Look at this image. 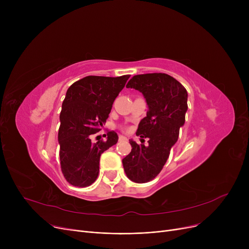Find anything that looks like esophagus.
I'll return each mask as SVG.
<instances>
[{"mask_svg":"<svg viewBox=\"0 0 249 249\" xmlns=\"http://www.w3.org/2000/svg\"><path fill=\"white\" fill-rule=\"evenodd\" d=\"M124 140H127V138H126L125 136L120 135V136H119V141H124Z\"/></svg>","mask_w":249,"mask_h":249,"instance_id":"1","label":"esophagus"}]
</instances>
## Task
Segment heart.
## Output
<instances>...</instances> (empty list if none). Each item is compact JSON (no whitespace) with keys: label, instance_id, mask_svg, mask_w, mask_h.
<instances>
[{"label":"heart","instance_id":"b5f03b06","mask_svg":"<svg viewBox=\"0 0 249 249\" xmlns=\"http://www.w3.org/2000/svg\"><path fill=\"white\" fill-rule=\"evenodd\" d=\"M120 128H121V130H123V131H129V127H127V126H121Z\"/></svg>","mask_w":249,"mask_h":249}]
</instances>
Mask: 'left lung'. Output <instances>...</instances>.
Listing matches in <instances>:
<instances>
[{
	"label": "left lung",
	"instance_id": "left-lung-1",
	"mask_svg": "<svg viewBox=\"0 0 249 249\" xmlns=\"http://www.w3.org/2000/svg\"><path fill=\"white\" fill-rule=\"evenodd\" d=\"M126 88L141 91L148 105L136 132L141 144L129 140L132 149L122 160L127 177L143 184L158 177L178 141L186 120L188 93L176 78L161 72L134 75ZM143 138H149L147 146Z\"/></svg>",
	"mask_w": 249,
	"mask_h": 249
}]
</instances>
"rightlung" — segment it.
Masks as SVG:
<instances>
[{"label":"right lung","mask_w":249,"mask_h":249,"mask_svg":"<svg viewBox=\"0 0 249 249\" xmlns=\"http://www.w3.org/2000/svg\"><path fill=\"white\" fill-rule=\"evenodd\" d=\"M129 74L110 77L89 75L73 83L62 102L58 129L61 172L71 185L85 188L97 179L101 154L115 145L114 131L107 140L91 143L108 119L113 103L125 87Z\"/></svg>","instance_id":"add662e5"}]
</instances>
